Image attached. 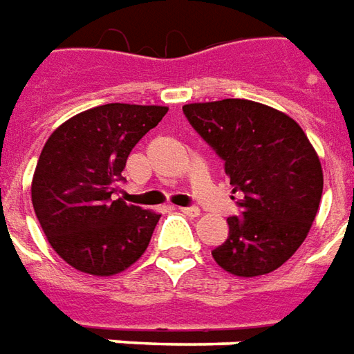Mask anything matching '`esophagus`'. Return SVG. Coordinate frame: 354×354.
<instances>
[{
  "label": "esophagus",
  "mask_w": 354,
  "mask_h": 354,
  "mask_svg": "<svg viewBox=\"0 0 354 354\" xmlns=\"http://www.w3.org/2000/svg\"><path fill=\"white\" fill-rule=\"evenodd\" d=\"M179 212L185 213V215H190V217H198L200 215V209L196 205H189V207H179Z\"/></svg>",
  "instance_id": "esophagus-1"
}]
</instances>
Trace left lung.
Masks as SVG:
<instances>
[{
    "mask_svg": "<svg viewBox=\"0 0 354 354\" xmlns=\"http://www.w3.org/2000/svg\"><path fill=\"white\" fill-rule=\"evenodd\" d=\"M183 114L242 192L213 259L236 277L277 270L307 238L322 198V167L307 135L284 112L245 99L185 104Z\"/></svg>",
    "mask_w": 354,
    "mask_h": 354,
    "instance_id": "obj_1",
    "label": "left lung"
}]
</instances>
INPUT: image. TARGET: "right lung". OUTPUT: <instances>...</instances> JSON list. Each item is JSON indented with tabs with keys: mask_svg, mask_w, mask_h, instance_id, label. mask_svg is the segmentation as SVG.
I'll return each instance as SVG.
<instances>
[{
	"mask_svg": "<svg viewBox=\"0 0 354 354\" xmlns=\"http://www.w3.org/2000/svg\"><path fill=\"white\" fill-rule=\"evenodd\" d=\"M165 106L112 102L70 118L37 160L32 204L53 250L70 267L110 277L149 248L158 213L112 194L127 156L165 116Z\"/></svg>",
	"mask_w": 354,
	"mask_h": 354,
	"instance_id": "right-lung-1",
	"label": "right lung"
}]
</instances>
